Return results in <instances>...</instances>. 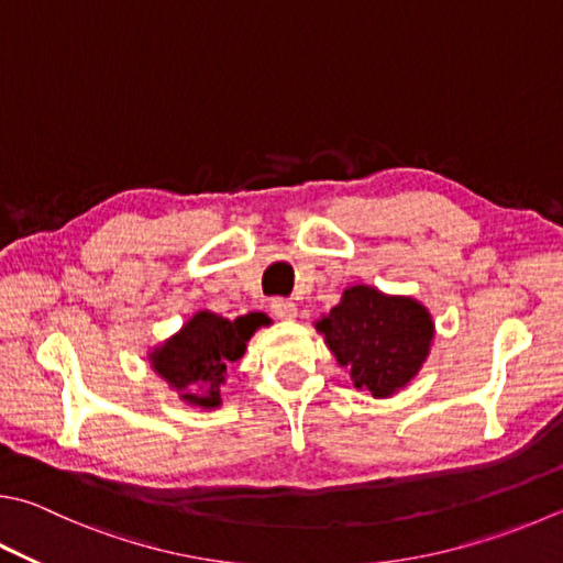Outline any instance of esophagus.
Returning a JSON list of instances; mask_svg holds the SVG:
<instances>
[{"mask_svg":"<svg viewBox=\"0 0 563 563\" xmlns=\"http://www.w3.org/2000/svg\"><path fill=\"white\" fill-rule=\"evenodd\" d=\"M271 312L273 317H278V320H295L298 317V305H295L292 300H273L271 302Z\"/></svg>","mask_w":563,"mask_h":563,"instance_id":"obj_1","label":"esophagus"}]
</instances>
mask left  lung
Listing matches in <instances>:
<instances>
[{
  "label": "left lung",
  "instance_id": "1",
  "mask_svg": "<svg viewBox=\"0 0 563 563\" xmlns=\"http://www.w3.org/2000/svg\"><path fill=\"white\" fill-rule=\"evenodd\" d=\"M356 388L388 398L421 372L431 354L435 324L426 305L408 295H386L352 285L330 314L314 322Z\"/></svg>",
  "mask_w": 563,
  "mask_h": 563
}]
</instances>
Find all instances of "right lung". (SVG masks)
I'll use <instances>...</instances> for the list:
<instances>
[{"mask_svg": "<svg viewBox=\"0 0 563 563\" xmlns=\"http://www.w3.org/2000/svg\"><path fill=\"white\" fill-rule=\"evenodd\" d=\"M265 324H271V317L263 312L227 320L211 310H199L177 334L150 352V364L184 404L219 408L227 366L241 360L253 332Z\"/></svg>", "mask_w": 563, "mask_h": 563, "instance_id": "add662e5", "label": "right lung"}]
</instances>
